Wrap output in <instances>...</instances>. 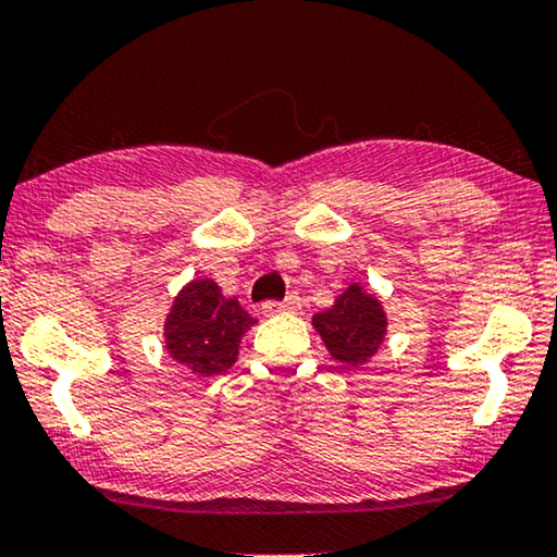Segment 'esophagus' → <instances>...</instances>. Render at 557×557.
I'll use <instances>...</instances> for the list:
<instances>
[{"mask_svg":"<svg viewBox=\"0 0 557 557\" xmlns=\"http://www.w3.org/2000/svg\"><path fill=\"white\" fill-rule=\"evenodd\" d=\"M301 307V299L296 294H288L284 301H265L263 312L265 314H276V312H296Z\"/></svg>","mask_w":557,"mask_h":557,"instance_id":"1","label":"esophagus"}]
</instances>
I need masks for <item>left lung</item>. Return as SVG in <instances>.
Returning a JSON list of instances; mask_svg holds the SVG:
<instances>
[{"label":"left lung","instance_id":"left-lung-1","mask_svg":"<svg viewBox=\"0 0 557 557\" xmlns=\"http://www.w3.org/2000/svg\"><path fill=\"white\" fill-rule=\"evenodd\" d=\"M312 322L332 358L345 366H363L371 360L386 335L384 309L360 286L345 288L335 305L314 314Z\"/></svg>","mask_w":557,"mask_h":557}]
</instances>
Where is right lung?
<instances>
[{"label":"right lung","instance_id":"add662e5","mask_svg":"<svg viewBox=\"0 0 557 557\" xmlns=\"http://www.w3.org/2000/svg\"><path fill=\"white\" fill-rule=\"evenodd\" d=\"M256 322L237 299L222 296L212 278H197L173 301L165 320V350L199 375L227 371L245 330Z\"/></svg>","mask_w":557,"mask_h":557}]
</instances>
